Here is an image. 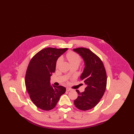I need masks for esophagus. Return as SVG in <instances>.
I'll use <instances>...</instances> for the list:
<instances>
[{
    "mask_svg": "<svg viewBox=\"0 0 134 134\" xmlns=\"http://www.w3.org/2000/svg\"><path fill=\"white\" fill-rule=\"evenodd\" d=\"M72 90V89H71L70 88H68V87H67V88H66V90L67 91H71Z\"/></svg>",
    "mask_w": 134,
    "mask_h": 134,
    "instance_id": "esophagus-1",
    "label": "esophagus"
}]
</instances>
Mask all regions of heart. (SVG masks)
I'll return each mask as SVG.
<instances>
[{
    "label": "heart",
    "instance_id": "b5f03b06",
    "mask_svg": "<svg viewBox=\"0 0 134 134\" xmlns=\"http://www.w3.org/2000/svg\"><path fill=\"white\" fill-rule=\"evenodd\" d=\"M66 57L67 58L68 61L69 62L71 65H76L78 66L80 64L81 62V58L77 54L73 52H69L66 55ZM61 58H59L58 59L56 62V67L58 68L61 62Z\"/></svg>",
    "mask_w": 134,
    "mask_h": 134
}]
</instances>
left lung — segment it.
<instances>
[{
	"label": "left lung",
	"mask_w": 134,
	"mask_h": 134,
	"mask_svg": "<svg viewBox=\"0 0 134 134\" xmlns=\"http://www.w3.org/2000/svg\"><path fill=\"white\" fill-rule=\"evenodd\" d=\"M73 50L79 54L84 62L80 79L87 85L82 92L76 90L78 97L74 104L80 110H87L95 107L103 96L107 87V73L102 61L89 49L78 48Z\"/></svg>",
	"instance_id": "left-lung-1"
}]
</instances>
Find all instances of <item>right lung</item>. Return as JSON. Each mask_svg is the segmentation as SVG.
<instances>
[{
	"label": "right lung",
	"mask_w": 134,
	"mask_h": 134,
	"mask_svg": "<svg viewBox=\"0 0 134 134\" xmlns=\"http://www.w3.org/2000/svg\"><path fill=\"white\" fill-rule=\"evenodd\" d=\"M68 48H47L37 53L28 65L25 77L26 88L32 102L38 108H54L66 91L62 86H51L50 77L55 72L58 59Z\"/></svg>",
	"instance_id": "1"
}]
</instances>
